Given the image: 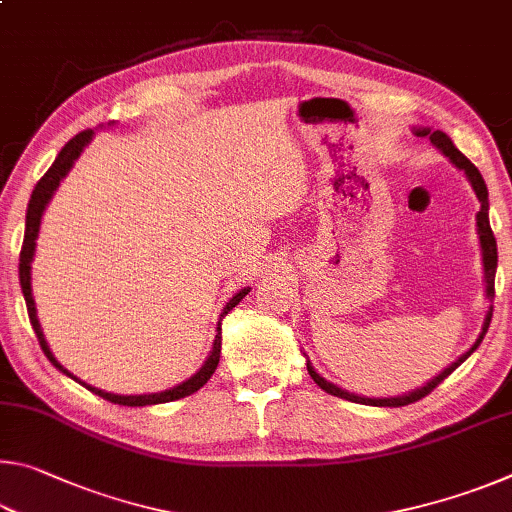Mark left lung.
<instances>
[{
	"label": "left lung",
	"mask_w": 512,
	"mask_h": 512,
	"mask_svg": "<svg viewBox=\"0 0 512 512\" xmlns=\"http://www.w3.org/2000/svg\"><path fill=\"white\" fill-rule=\"evenodd\" d=\"M413 133L418 137H429L431 144L436 146V149L445 155V158H449V162L454 164L456 169H461L467 180H470V185L474 189L476 198H479L481 203V210L476 212V235H479V244H481V257H483V277H485V298H488L492 302V298H495V273H497V241H495V235H492V228H490V216H488V210H490V203H488V187H485V180L479 173V169L474 167V164L465 158V155L456 149L454 142L449 140V135L443 133V131H431V128H413ZM490 320H492V305L488 307V314H485L483 318V327H481V334L479 339H476L472 343V348L467 350L465 354H461L454 363H449V366L440 372V375H436L433 379H429L427 384L415 388V391L411 393H404V395H397V397H363V395H354V393H348L343 391V388H339L336 384H332V381H327L325 377H320L318 372L314 370V366L307 361V370L311 379L316 381V384L323 388L325 393L334 395V397H341V400H348V402H357V404H368V406H406V404H413L422 400L424 395H429L433 388H436L440 381H443L445 377L452 375V372L461 366V363L470 357V354L479 348V343L483 341L485 332H488L490 327Z\"/></svg>",
	"instance_id": "1"
}]
</instances>
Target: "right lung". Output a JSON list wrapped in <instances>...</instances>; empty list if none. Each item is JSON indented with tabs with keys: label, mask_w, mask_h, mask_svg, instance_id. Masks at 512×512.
I'll use <instances>...</instances> for the list:
<instances>
[{
	"label": "right lung",
	"mask_w": 512,
	"mask_h": 512,
	"mask_svg": "<svg viewBox=\"0 0 512 512\" xmlns=\"http://www.w3.org/2000/svg\"><path fill=\"white\" fill-rule=\"evenodd\" d=\"M92 137H94V131H83V133H79L76 137H72V140H69L63 146V149H60L54 164H51L45 176L38 180V185H36V189H33L31 201H29V207H27V225H24V241H22V253H20V287H22V293H24V300H27V311H29V320H31V325H33V332H36L38 341H40V348H42V352H45V357L51 361V366H56L60 372H63V375L72 377L74 381H79L81 386L88 388V391H92L94 395L103 397V400L115 402V404H121V406H149V404H164V402L180 400V397L192 395L203 384H207V379L212 377V372L216 370V366H219V357H221V320H223V316L228 314L232 307L239 305L241 298H246V293L250 291V287H244L239 293H235V296H232L228 302H225V307H223L221 316H219V325H216V336H214L210 357L205 359L201 370H198L196 375H192L189 379H185L183 384L167 388V391H160V393H149V395H115V393H106V391H101V388H94L90 384H85V381H81L79 377H74L67 368L60 366V363L54 357V352L49 350L45 334H42V327H40V320H38V311H36V300H33V291H31V262H33V255H36V239H38V232H40V221H42V214H45L47 205L51 201V196H54V192H56L58 185H60V180H63L67 173H69V169L74 167V162L79 160V155L83 153L85 146L90 144Z\"/></svg>",
	"instance_id": "right-lung-1"
}]
</instances>
